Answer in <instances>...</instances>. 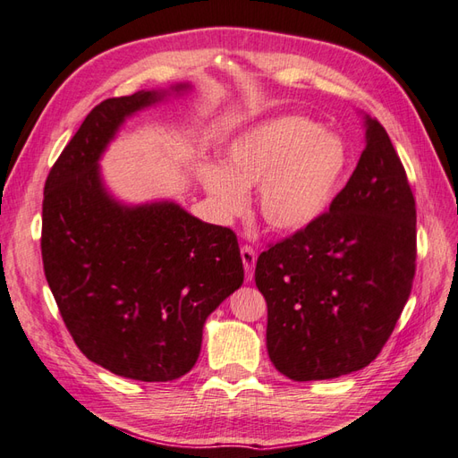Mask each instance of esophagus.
Instances as JSON below:
<instances>
[{"mask_svg": "<svg viewBox=\"0 0 458 458\" xmlns=\"http://www.w3.org/2000/svg\"><path fill=\"white\" fill-rule=\"evenodd\" d=\"M241 259H242V264H245L247 280H252V272H255V264H257V252H255V249L249 247V245L241 247Z\"/></svg>", "mask_w": 458, "mask_h": 458, "instance_id": "34e87169", "label": "esophagus"}]
</instances>
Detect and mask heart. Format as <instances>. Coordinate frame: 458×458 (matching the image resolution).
Here are the masks:
<instances>
[{
	"instance_id": "heart-1",
	"label": "heart",
	"mask_w": 458,
	"mask_h": 458,
	"mask_svg": "<svg viewBox=\"0 0 458 458\" xmlns=\"http://www.w3.org/2000/svg\"><path fill=\"white\" fill-rule=\"evenodd\" d=\"M351 166L349 147L301 115L268 119L239 135L225 152V168L203 165L201 184L225 217L247 208L259 186V211L270 229L296 233L329 211Z\"/></svg>"
}]
</instances>
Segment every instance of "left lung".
I'll return each mask as SVG.
<instances>
[{
    "label": "left lung",
    "mask_w": 458,
    "mask_h": 458,
    "mask_svg": "<svg viewBox=\"0 0 458 458\" xmlns=\"http://www.w3.org/2000/svg\"><path fill=\"white\" fill-rule=\"evenodd\" d=\"M364 125L367 147L329 211L257 260L268 357L296 382L369 367L411 292L415 199L386 129Z\"/></svg>",
    "instance_id": "obj_1"
}]
</instances>
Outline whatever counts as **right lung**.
Here are the masks:
<instances>
[{"label":"right lung","mask_w":458,"mask_h":458,"mask_svg":"<svg viewBox=\"0 0 458 458\" xmlns=\"http://www.w3.org/2000/svg\"><path fill=\"white\" fill-rule=\"evenodd\" d=\"M166 94L137 91L91 109L50 168L43 199L40 252L66 329L91 362L140 382L190 372L208 315L245 278L229 227L174 201L125 206L101 180L99 158L123 121Z\"/></svg>","instance_id":"add662e5"}]
</instances>
